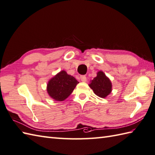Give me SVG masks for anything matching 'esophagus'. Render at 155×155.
Wrapping results in <instances>:
<instances>
[{"label":"esophagus","instance_id":"34e87169","mask_svg":"<svg viewBox=\"0 0 155 155\" xmlns=\"http://www.w3.org/2000/svg\"><path fill=\"white\" fill-rule=\"evenodd\" d=\"M80 78H81V81H82V82H86V77L85 75H82V76L80 77Z\"/></svg>","mask_w":155,"mask_h":155}]
</instances>
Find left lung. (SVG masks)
I'll return each instance as SVG.
<instances>
[{"label":"left lung","mask_w":155,"mask_h":155,"mask_svg":"<svg viewBox=\"0 0 155 155\" xmlns=\"http://www.w3.org/2000/svg\"><path fill=\"white\" fill-rule=\"evenodd\" d=\"M94 94L100 98H104L111 92V82L102 71H98L97 76L91 81L89 84Z\"/></svg>","instance_id":"left-lung-1"}]
</instances>
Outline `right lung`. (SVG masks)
<instances>
[{
	"mask_svg": "<svg viewBox=\"0 0 155 155\" xmlns=\"http://www.w3.org/2000/svg\"><path fill=\"white\" fill-rule=\"evenodd\" d=\"M78 83L74 77L61 71L49 81L47 91L56 101H63L71 95Z\"/></svg>",
	"mask_w": 155,
	"mask_h": 155,
	"instance_id": "right-lung-1",
	"label": "right lung"
}]
</instances>
